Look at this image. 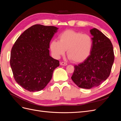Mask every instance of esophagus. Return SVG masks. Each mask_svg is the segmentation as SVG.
<instances>
[{
  "label": "esophagus",
  "mask_w": 121,
  "mask_h": 121,
  "mask_svg": "<svg viewBox=\"0 0 121 121\" xmlns=\"http://www.w3.org/2000/svg\"><path fill=\"white\" fill-rule=\"evenodd\" d=\"M60 64L61 65H67V64L66 63H65V62H61Z\"/></svg>",
  "instance_id": "esophagus-1"
}]
</instances>
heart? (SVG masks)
<instances>
[{
	"instance_id": "b5f03b06",
	"label": "heart",
	"mask_w": 121,
	"mask_h": 121,
	"mask_svg": "<svg viewBox=\"0 0 121 121\" xmlns=\"http://www.w3.org/2000/svg\"><path fill=\"white\" fill-rule=\"evenodd\" d=\"M92 46L93 41L90 36L69 30L60 34L59 41L52 40L50 48L55 58L63 56L67 50L69 58L76 63H81L88 57Z\"/></svg>"
}]
</instances>
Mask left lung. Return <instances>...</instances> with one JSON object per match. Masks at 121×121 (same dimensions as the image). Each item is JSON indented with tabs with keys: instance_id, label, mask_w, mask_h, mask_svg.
<instances>
[{
	"instance_id": "left-lung-1",
	"label": "left lung",
	"mask_w": 121,
	"mask_h": 121,
	"mask_svg": "<svg viewBox=\"0 0 121 121\" xmlns=\"http://www.w3.org/2000/svg\"><path fill=\"white\" fill-rule=\"evenodd\" d=\"M90 32L93 41L90 54L83 63L75 65L71 77L77 85L84 89L98 86L107 79L115 58L111 40L96 28Z\"/></svg>"
}]
</instances>
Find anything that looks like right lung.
Masks as SVG:
<instances>
[{
    "label": "right lung",
    "instance_id": "add662e5",
    "mask_svg": "<svg viewBox=\"0 0 121 121\" xmlns=\"http://www.w3.org/2000/svg\"><path fill=\"white\" fill-rule=\"evenodd\" d=\"M58 30L37 24L25 30L16 40L10 53V65L17 83L30 92L44 88L60 61L49 55V43Z\"/></svg>",
    "mask_w": 121,
    "mask_h": 121
}]
</instances>
